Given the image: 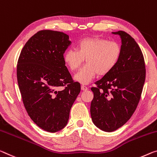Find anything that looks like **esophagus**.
Listing matches in <instances>:
<instances>
[{
  "label": "esophagus",
  "mask_w": 157,
  "mask_h": 157,
  "mask_svg": "<svg viewBox=\"0 0 157 157\" xmlns=\"http://www.w3.org/2000/svg\"><path fill=\"white\" fill-rule=\"evenodd\" d=\"M81 89L82 91H86V90H88V88L86 87V86H84V85H82L81 86Z\"/></svg>",
  "instance_id": "obj_1"
}]
</instances>
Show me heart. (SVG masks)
Listing matches in <instances>:
<instances>
[{"label":"heart","mask_w":157,"mask_h":157,"mask_svg":"<svg viewBox=\"0 0 157 157\" xmlns=\"http://www.w3.org/2000/svg\"><path fill=\"white\" fill-rule=\"evenodd\" d=\"M121 47L115 42L101 38H86L79 42L78 50L68 49L64 52L63 61L71 71L86 64L74 76L78 82L87 84L97 74L105 75L117 64L121 56Z\"/></svg>","instance_id":"obj_1"}]
</instances>
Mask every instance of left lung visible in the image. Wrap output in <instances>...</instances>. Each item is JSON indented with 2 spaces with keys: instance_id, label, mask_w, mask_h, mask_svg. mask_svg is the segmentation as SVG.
<instances>
[{
  "instance_id": "obj_1",
  "label": "left lung",
  "mask_w": 157,
  "mask_h": 157,
  "mask_svg": "<svg viewBox=\"0 0 157 157\" xmlns=\"http://www.w3.org/2000/svg\"><path fill=\"white\" fill-rule=\"evenodd\" d=\"M121 39V56L108 74L91 87L94 98L90 113L94 124L101 130L112 132L131 117L140 101L145 80V63L142 51L126 32H113Z\"/></svg>"
}]
</instances>
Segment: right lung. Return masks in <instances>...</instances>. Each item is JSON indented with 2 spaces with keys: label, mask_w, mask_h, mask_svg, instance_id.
<instances>
[{
  "label": "right lung",
  "mask_w": 157,
  "mask_h": 157,
  "mask_svg": "<svg viewBox=\"0 0 157 157\" xmlns=\"http://www.w3.org/2000/svg\"><path fill=\"white\" fill-rule=\"evenodd\" d=\"M71 44L63 32L40 31L26 42L17 61V82L25 109L34 123L47 132L65 127L81 90L63 61Z\"/></svg>",
  "instance_id": "right-lung-1"
}]
</instances>
